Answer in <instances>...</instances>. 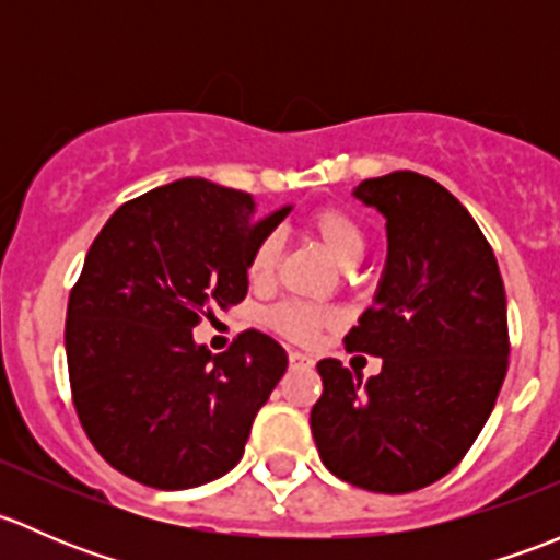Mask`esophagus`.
<instances>
[{"instance_id": "34e87169", "label": "esophagus", "mask_w": 560, "mask_h": 560, "mask_svg": "<svg viewBox=\"0 0 560 560\" xmlns=\"http://www.w3.org/2000/svg\"><path fill=\"white\" fill-rule=\"evenodd\" d=\"M290 365L292 369H312L314 360L308 358V354H301V352H290Z\"/></svg>"}]
</instances>
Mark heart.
Masks as SVG:
<instances>
[{"mask_svg":"<svg viewBox=\"0 0 560 560\" xmlns=\"http://www.w3.org/2000/svg\"><path fill=\"white\" fill-rule=\"evenodd\" d=\"M308 230L314 238L319 241L322 248L336 259L341 268H354L365 254V230L352 213L341 211V208H322L308 219ZM281 257V238L279 235H268L257 244V248L248 257L246 276L252 287H268L273 281L276 265ZM332 322L330 308L312 306V303L287 301L279 303L268 312V325L279 330L281 336L298 343H312L319 336L322 327Z\"/></svg>","mask_w":560,"mask_h":560,"instance_id":"obj_1","label":"heart"}]
</instances>
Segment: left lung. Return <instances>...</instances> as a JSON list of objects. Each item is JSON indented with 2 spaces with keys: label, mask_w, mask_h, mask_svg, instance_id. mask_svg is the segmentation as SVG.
<instances>
[{
  "label": "left lung",
  "mask_w": 560,
  "mask_h": 560,
  "mask_svg": "<svg viewBox=\"0 0 560 560\" xmlns=\"http://www.w3.org/2000/svg\"><path fill=\"white\" fill-rule=\"evenodd\" d=\"M385 217L374 306L343 338L382 358L363 382L327 358L312 433L327 471L374 493H411L450 474L493 411L506 376V295L471 213L436 180L398 171L352 191Z\"/></svg>",
  "instance_id": "left-lung-1"
}]
</instances>
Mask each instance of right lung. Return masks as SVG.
<instances>
[{"label":"right lung","instance_id":"obj_1","mask_svg":"<svg viewBox=\"0 0 560 560\" xmlns=\"http://www.w3.org/2000/svg\"><path fill=\"white\" fill-rule=\"evenodd\" d=\"M290 211L257 217L246 191L180 178L124 202L94 238L67 303V365L83 431L135 482L197 488L244 457L287 352L246 330L211 354L191 330L244 301L248 257Z\"/></svg>","mask_w":560,"mask_h":560}]
</instances>
